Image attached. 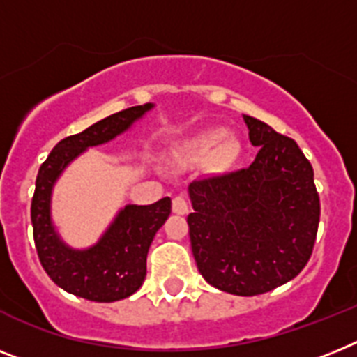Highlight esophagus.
I'll return each mask as SVG.
<instances>
[{
	"label": "esophagus",
	"instance_id": "obj_1",
	"mask_svg": "<svg viewBox=\"0 0 357 357\" xmlns=\"http://www.w3.org/2000/svg\"><path fill=\"white\" fill-rule=\"evenodd\" d=\"M172 212L174 214L185 215L188 214V203L183 196H176L172 199Z\"/></svg>",
	"mask_w": 357,
	"mask_h": 357
}]
</instances>
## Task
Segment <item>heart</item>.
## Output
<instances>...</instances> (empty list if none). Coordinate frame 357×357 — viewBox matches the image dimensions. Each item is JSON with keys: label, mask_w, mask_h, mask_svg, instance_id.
Listing matches in <instances>:
<instances>
[{"label": "heart", "mask_w": 357, "mask_h": 357, "mask_svg": "<svg viewBox=\"0 0 357 357\" xmlns=\"http://www.w3.org/2000/svg\"><path fill=\"white\" fill-rule=\"evenodd\" d=\"M236 155H238V143L234 139H227V130L223 128H212L188 143L179 154V161L202 163L212 158L218 167H229L236 160Z\"/></svg>", "instance_id": "1"}]
</instances>
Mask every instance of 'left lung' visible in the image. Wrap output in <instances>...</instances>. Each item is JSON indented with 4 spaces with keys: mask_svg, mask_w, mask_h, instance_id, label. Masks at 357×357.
I'll return each instance as SVG.
<instances>
[{
    "mask_svg": "<svg viewBox=\"0 0 357 357\" xmlns=\"http://www.w3.org/2000/svg\"><path fill=\"white\" fill-rule=\"evenodd\" d=\"M259 146L250 167L188 185L187 218L197 271L234 296L265 294L307 265L319 225L312 165L298 143L243 116Z\"/></svg>",
    "mask_w": 357,
    "mask_h": 357,
    "instance_id": "obj_1",
    "label": "left lung"
}]
</instances>
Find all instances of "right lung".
I'll return each mask as SVG.
<instances>
[{"label": "right lung", "instance_id": "obj_1", "mask_svg": "<svg viewBox=\"0 0 357 357\" xmlns=\"http://www.w3.org/2000/svg\"><path fill=\"white\" fill-rule=\"evenodd\" d=\"M154 109V103L130 107L94 123L83 132L54 146L40 167L32 197L31 220L40 261L50 280L77 298L112 303L132 296L146 275V254L155 232L170 214V197L152 205H125L101 238L86 248L65 243L52 221L54 185L68 165L92 146L112 142Z\"/></svg>", "mask_w": 357, "mask_h": 357}]
</instances>
